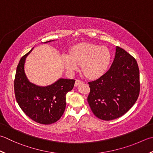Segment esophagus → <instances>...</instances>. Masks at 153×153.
Returning a JSON list of instances; mask_svg holds the SVG:
<instances>
[{
    "label": "esophagus",
    "instance_id": "esophagus-1",
    "mask_svg": "<svg viewBox=\"0 0 153 153\" xmlns=\"http://www.w3.org/2000/svg\"><path fill=\"white\" fill-rule=\"evenodd\" d=\"M83 82H82V80H79V79H76V82H75V87H77L78 86L79 84H81V83H83Z\"/></svg>",
    "mask_w": 153,
    "mask_h": 153
}]
</instances>
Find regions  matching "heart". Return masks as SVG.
I'll return each instance as SVG.
<instances>
[{
    "label": "heart",
    "instance_id": "1",
    "mask_svg": "<svg viewBox=\"0 0 153 153\" xmlns=\"http://www.w3.org/2000/svg\"><path fill=\"white\" fill-rule=\"evenodd\" d=\"M65 68L70 72L78 70L82 65L83 73L89 78H97L105 72L109 66L111 53L105 46L83 42L74 46L70 54L62 56Z\"/></svg>",
    "mask_w": 153,
    "mask_h": 153
}]
</instances>
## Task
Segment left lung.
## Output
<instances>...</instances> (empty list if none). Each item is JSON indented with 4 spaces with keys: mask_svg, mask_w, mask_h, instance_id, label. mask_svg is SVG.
Wrapping results in <instances>:
<instances>
[{
    "mask_svg": "<svg viewBox=\"0 0 153 153\" xmlns=\"http://www.w3.org/2000/svg\"><path fill=\"white\" fill-rule=\"evenodd\" d=\"M88 83L90 93L88 101L94 114L105 121L120 117L133 107L139 95V69L136 59L116 46L109 70Z\"/></svg>",
    "mask_w": 153,
    "mask_h": 153,
    "instance_id": "8db88e82",
    "label": "left lung"
}]
</instances>
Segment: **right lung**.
Instances as JSON below:
<instances>
[{
  "mask_svg": "<svg viewBox=\"0 0 153 153\" xmlns=\"http://www.w3.org/2000/svg\"><path fill=\"white\" fill-rule=\"evenodd\" d=\"M51 42H46L47 43ZM33 48L22 57L14 79V94L20 107L33 121L49 125L58 121L65 109V96L73 89L74 79L60 78L48 86L31 83L25 71L26 58Z\"/></svg>",
  "mask_w": 153,
  "mask_h": 153,
  "instance_id": "right-lung-1",
  "label": "right lung"
}]
</instances>
